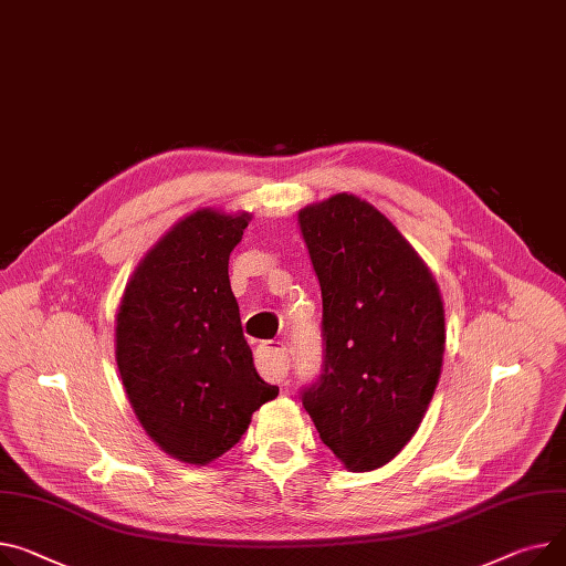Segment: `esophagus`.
Wrapping results in <instances>:
<instances>
[{"instance_id": "34e87169", "label": "esophagus", "mask_w": 566, "mask_h": 566, "mask_svg": "<svg viewBox=\"0 0 566 566\" xmlns=\"http://www.w3.org/2000/svg\"><path fill=\"white\" fill-rule=\"evenodd\" d=\"M256 361L261 373L266 375L269 380L273 382H284L286 380V373H289V353L286 346L280 342H269V344H261L256 350Z\"/></svg>"}]
</instances>
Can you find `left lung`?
Returning a JSON list of instances; mask_svg holds the SVG:
<instances>
[{
    "instance_id": "left-lung-1",
    "label": "left lung",
    "mask_w": 566,
    "mask_h": 566,
    "mask_svg": "<svg viewBox=\"0 0 566 566\" xmlns=\"http://www.w3.org/2000/svg\"><path fill=\"white\" fill-rule=\"evenodd\" d=\"M297 222L323 295V373L303 389V405L348 471L380 469L419 430L439 382V286L417 250L357 196L310 205Z\"/></svg>"
}]
</instances>
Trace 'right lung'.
<instances>
[{"label":"right lung","instance_id":"1","mask_svg":"<svg viewBox=\"0 0 566 566\" xmlns=\"http://www.w3.org/2000/svg\"><path fill=\"white\" fill-rule=\"evenodd\" d=\"M250 213L200 209L136 266L116 316V361L136 419L164 453L205 467L239 443L263 382L230 286Z\"/></svg>","mask_w":566,"mask_h":566}]
</instances>
